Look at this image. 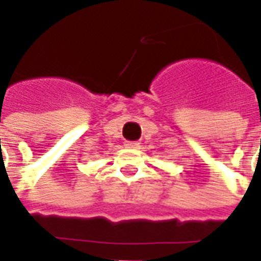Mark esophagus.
Segmentation results:
<instances>
[{"instance_id": "34e87169", "label": "esophagus", "mask_w": 261, "mask_h": 261, "mask_svg": "<svg viewBox=\"0 0 261 261\" xmlns=\"http://www.w3.org/2000/svg\"><path fill=\"white\" fill-rule=\"evenodd\" d=\"M124 145L127 148H138L140 147V144H138L137 141H125Z\"/></svg>"}]
</instances>
